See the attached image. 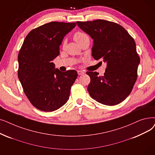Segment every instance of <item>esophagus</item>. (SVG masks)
I'll return each mask as SVG.
<instances>
[{
    "instance_id": "obj_1",
    "label": "esophagus",
    "mask_w": 155,
    "mask_h": 155,
    "mask_svg": "<svg viewBox=\"0 0 155 155\" xmlns=\"http://www.w3.org/2000/svg\"><path fill=\"white\" fill-rule=\"evenodd\" d=\"M77 73L78 74V75H83V74L84 73V72L83 71H81V70H78L77 71Z\"/></svg>"
}]
</instances>
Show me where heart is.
<instances>
[{
  "label": "heart",
  "instance_id": "obj_1",
  "mask_svg": "<svg viewBox=\"0 0 155 155\" xmlns=\"http://www.w3.org/2000/svg\"><path fill=\"white\" fill-rule=\"evenodd\" d=\"M87 38H89L88 35H87L86 33H84V32H82V31H77L75 32V33H74L73 35V38L74 40H75V41L78 43L79 44L81 43L82 41H84V40ZM66 41L65 40H63V47H64L65 45H66Z\"/></svg>",
  "mask_w": 155,
  "mask_h": 155
}]
</instances>
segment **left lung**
<instances>
[{"mask_svg": "<svg viewBox=\"0 0 155 155\" xmlns=\"http://www.w3.org/2000/svg\"><path fill=\"white\" fill-rule=\"evenodd\" d=\"M94 40L92 56L106 63L104 76L87 71L91 78L87 90L91 97L107 106L124 101L130 94L137 78L140 58L136 42L121 25L106 20L77 21Z\"/></svg>", "mask_w": 155, "mask_h": 155, "instance_id": "8db88e82", "label": "left lung"}]
</instances>
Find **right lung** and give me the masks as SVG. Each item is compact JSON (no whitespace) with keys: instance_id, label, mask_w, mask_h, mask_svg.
Segmentation results:
<instances>
[{"instance_id":"add662e5","label":"right lung","mask_w":155,"mask_h":155,"mask_svg":"<svg viewBox=\"0 0 155 155\" xmlns=\"http://www.w3.org/2000/svg\"><path fill=\"white\" fill-rule=\"evenodd\" d=\"M75 23L52 21L31 30L18 53V76L31 104L43 111H53L69 99L71 87L78 76L73 70H55L52 60L59 45Z\"/></svg>"}]
</instances>
